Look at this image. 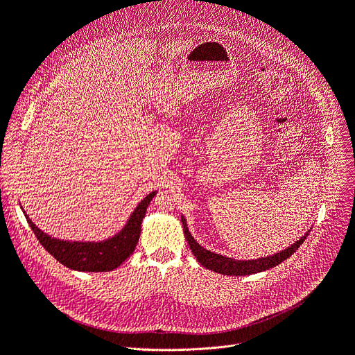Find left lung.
Returning a JSON list of instances; mask_svg holds the SVG:
<instances>
[{
  "label": "left lung",
  "instance_id": "left-lung-1",
  "mask_svg": "<svg viewBox=\"0 0 355 355\" xmlns=\"http://www.w3.org/2000/svg\"><path fill=\"white\" fill-rule=\"evenodd\" d=\"M181 222L184 226V235H186V239L190 245V250L193 252V255L197 258V261L202 264L205 268L211 270L214 272H220V274H226V275H250V274H255V272H261L270 270L275 266L282 264L284 259H287L288 257H291L297 251L299 246L304 242L306 236L309 235L311 230L307 232L293 245H290L288 248H286L284 251L277 252L274 255H268L264 258H257V259H248V261H242V259H234V258H227L223 255H219L216 252H210L206 248H203L202 245H198L197 241L191 236V234L189 232L187 227V220L184 219V216H181Z\"/></svg>",
  "mask_w": 355,
  "mask_h": 355
}]
</instances>
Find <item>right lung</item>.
<instances>
[{"instance_id":"obj_1","label":"right lung","mask_w":355,"mask_h":355,"mask_svg":"<svg viewBox=\"0 0 355 355\" xmlns=\"http://www.w3.org/2000/svg\"><path fill=\"white\" fill-rule=\"evenodd\" d=\"M155 194L157 191L149 193L137 205L125 227L119 234L100 242L64 241L52 238L48 234H44L43 230H40L32 222V219H28L26 211L24 216L43 248L55 259H58L60 264H64L71 270L85 272L112 271L117 268L121 263H125V259H128L133 254L137 241H139L141 236V226L146 209Z\"/></svg>"}]
</instances>
